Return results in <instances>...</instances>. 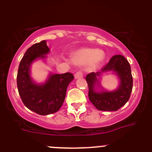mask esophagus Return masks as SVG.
Returning <instances> with one entry per match:
<instances>
[{
  "label": "esophagus",
  "instance_id": "34e87169",
  "mask_svg": "<svg viewBox=\"0 0 152 152\" xmlns=\"http://www.w3.org/2000/svg\"><path fill=\"white\" fill-rule=\"evenodd\" d=\"M75 78L76 79H79V78H82L83 77V73H82L81 70H78L77 72H76V73H75L74 75Z\"/></svg>",
  "mask_w": 152,
  "mask_h": 152
}]
</instances>
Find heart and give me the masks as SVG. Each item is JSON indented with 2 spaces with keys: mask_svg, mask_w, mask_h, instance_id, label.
Returning a JSON list of instances; mask_svg holds the SVG:
<instances>
[{
  "mask_svg": "<svg viewBox=\"0 0 152 152\" xmlns=\"http://www.w3.org/2000/svg\"><path fill=\"white\" fill-rule=\"evenodd\" d=\"M72 58L75 62L78 63L85 64L90 62L93 64H96L102 60L103 58V53L99 50L84 48L75 52Z\"/></svg>",
  "mask_w": 152,
  "mask_h": 152,
  "instance_id": "heart-1",
  "label": "heart"
}]
</instances>
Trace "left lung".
<instances>
[{"mask_svg": "<svg viewBox=\"0 0 152 152\" xmlns=\"http://www.w3.org/2000/svg\"><path fill=\"white\" fill-rule=\"evenodd\" d=\"M113 70L116 72L121 79L119 89L114 92L97 93L94 87L97 82V76L102 72ZM88 85V97L91 103L99 110L117 111L126 103L130 98L133 87V79L131 67L128 60L122 55H115L110 62L102 67L101 72L90 73L86 76Z\"/></svg>", "mask_w": 152, "mask_h": 152, "instance_id": "obj_1", "label": "left lung"}]
</instances>
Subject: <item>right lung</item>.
Instances as JSON below:
<instances>
[{"mask_svg":"<svg viewBox=\"0 0 152 152\" xmlns=\"http://www.w3.org/2000/svg\"><path fill=\"white\" fill-rule=\"evenodd\" d=\"M46 41L31 45L23 56L17 76L18 93L24 105L41 115L52 114L60 109L65 101L67 87L73 79V73L50 75L44 85H37L29 75L30 65L37 58H45L49 52Z\"/></svg>","mask_w":152,"mask_h":152,"instance_id":"right-lung-1","label":"right lung"}]
</instances>
